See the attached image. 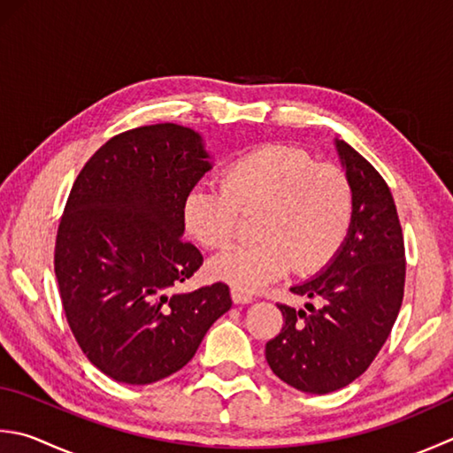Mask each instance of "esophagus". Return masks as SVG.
Here are the masks:
<instances>
[{"instance_id": "esophagus-1", "label": "esophagus", "mask_w": 453, "mask_h": 453, "mask_svg": "<svg viewBox=\"0 0 453 453\" xmlns=\"http://www.w3.org/2000/svg\"><path fill=\"white\" fill-rule=\"evenodd\" d=\"M232 298H234V303H237V304H247V303H251V300H253V295H251V292L243 290V288L234 287L232 288Z\"/></svg>"}]
</instances>
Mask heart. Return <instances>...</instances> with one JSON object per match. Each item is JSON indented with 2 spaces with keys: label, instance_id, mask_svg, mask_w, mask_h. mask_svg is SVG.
I'll return each instance as SVG.
<instances>
[{
  "label": "heart",
  "instance_id": "heart-1",
  "mask_svg": "<svg viewBox=\"0 0 453 453\" xmlns=\"http://www.w3.org/2000/svg\"><path fill=\"white\" fill-rule=\"evenodd\" d=\"M353 208V184L342 166L318 163L304 149L265 143L226 165L221 186H194L182 218L198 243L226 250L239 235L243 216L259 211V242L211 261L216 277L259 290L285 277L292 265L303 274L324 269L349 234Z\"/></svg>",
  "mask_w": 453,
  "mask_h": 453
}]
</instances>
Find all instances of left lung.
<instances>
[{"label": "left lung", "mask_w": 453, "mask_h": 453, "mask_svg": "<svg viewBox=\"0 0 453 453\" xmlns=\"http://www.w3.org/2000/svg\"><path fill=\"white\" fill-rule=\"evenodd\" d=\"M338 150L356 196L349 235L324 273L290 288L312 304H277L285 322L265 345L273 373L312 395L338 391L365 373L404 296V237L391 188L351 145L338 141Z\"/></svg>", "instance_id": "obj_1"}]
</instances>
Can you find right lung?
I'll return each instance as SVG.
<instances>
[{
    "mask_svg": "<svg viewBox=\"0 0 453 453\" xmlns=\"http://www.w3.org/2000/svg\"><path fill=\"white\" fill-rule=\"evenodd\" d=\"M206 158L188 127H135L97 149L70 188L55 242L62 310L84 356L119 383L176 373L232 308L226 282L176 290L203 263L182 239V208Z\"/></svg>",
    "mask_w": 453,
    "mask_h": 453,
    "instance_id": "add662e5",
    "label": "right lung"
}]
</instances>
